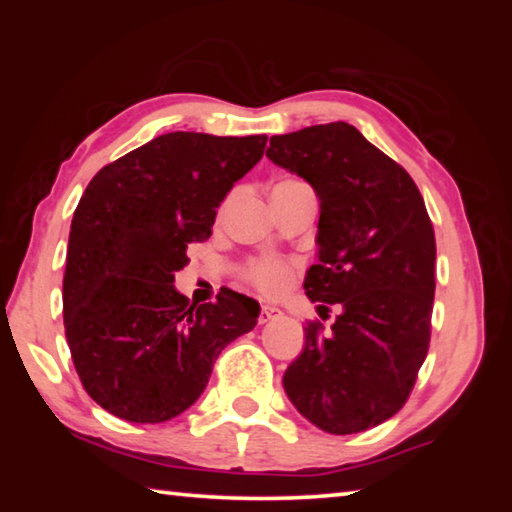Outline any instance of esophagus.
Returning <instances> with one entry per match:
<instances>
[{
	"label": "esophagus",
	"instance_id": "esophagus-1",
	"mask_svg": "<svg viewBox=\"0 0 512 512\" xmlns=\"http://www.w3.org/2000/svg\"><path fill=\"white\" fill-rule=\"evenodd\" d=\"M275 316H280V309L277 307H268V305H264L262 309H259V323H268V320H273Z\"/></svg>",
	"mask_w": 512,
	"mask_h": 512
}]
</instances>
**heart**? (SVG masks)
<instances>
[{
    "mask_svg": "<svg viewBox=\"0 0 512 512\" xmlns=\"http://www.w3.org/2000/svg\"><path fill=\"white\" fill-rule=\"evenodd\" d=\"M291 183H298V180H284V183H277V185H291ZM244 277L259 291L268 293V296H277V293H282L289 287L291 264L275 257H262L246 266Z\"/></svg>",
    "mask_w": 512,
    "mask_h": 512,
    "instance_id": "heart-1",
    "label": "heart"
}]
</instances>
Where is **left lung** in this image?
<instances>
[{
	"label": "left lung",
	"mask_w": 512,
	"mask_h": 512,
	"mask_svg": "<svg viewBox=\"0 0 512 512\" xmlns=\"http://www.w3.org/2000/svg\"><path fill=\"white\" fill-rule=\"evenodd\" d=\"M266 158L298 173L320 201L318 264L305 291L332 329L311 320L284 372L291 404L336 436L402 409L431 339L436 237L420 189L345 121L273 135Z\"/></svg>",
	"instance_id": "1"
}]
</instances>
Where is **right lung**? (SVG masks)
Wrapping results in <instances>:
<instances>
[{
    "instance_id": "add662e5",
    "label": "right lung",
    "mask_w": 512,
    "mask_h": 512,
    "mask_svg": "<svg viewBox=\"0 0 512 512\" xmlns=\"http://www.w3.org/2000/svg\"><path fill=\"white\" fill-rule=\"evenodd\" d=\"M264 146L266 135L167 133L90 180L69 230L63 316L74 368L101 409L137 424L176 418L225 345L255 327L253 298L228 289L196 305L173 280Z\"/></svg>"
}]
</instances>
